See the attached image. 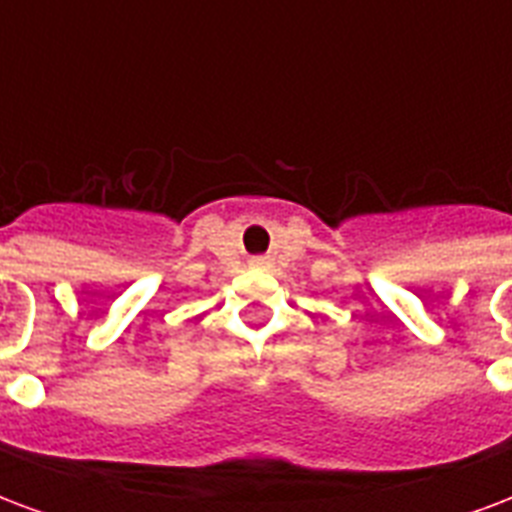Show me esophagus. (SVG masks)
I'll return each instance as SVG.
<instances>
[{
    "mask_svg": "<svg viewBox=\"0 0 512 512\" xmlns=\"http://www.w3.org/2000/svg\"><path fill=\"white\" fill-rule=\"evenodd\" d=\"M271 266H274L271 257H252L249 260V268H255V271H271Z\"/></svg>",
    "mask_w": 512,
    "mask_h": 512,
    "instance_id": "1",
    "label": "esophagus"
}]
</instances>
